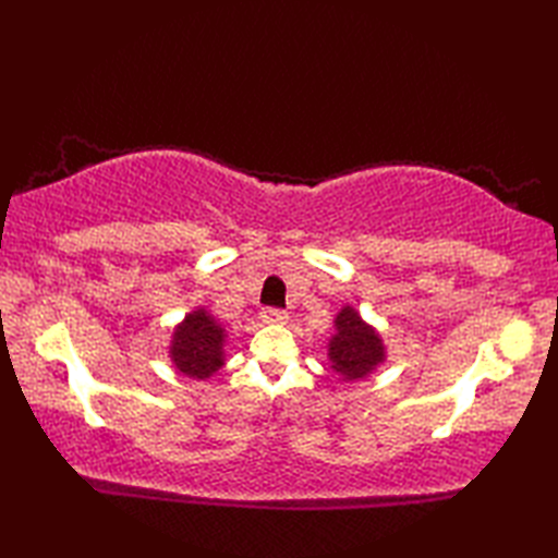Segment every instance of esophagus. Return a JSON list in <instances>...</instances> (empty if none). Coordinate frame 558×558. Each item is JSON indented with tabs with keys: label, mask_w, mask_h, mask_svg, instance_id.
I'll return each mask as SVG.
<instances>
[{
	"label": "esophagus",
	"mask_w": 558,
	"mask_h": 558,
	"mask_svg": "<svg viewBox=\"0 0 558 558\" xmlns=\"http://www.w3.org/2000/svg\"><path fill=\"white\" fill-rule=\"evenodd\" d=\"M260 322L268 326H282V324H288V312L272 310V306H268V310L260 312Z\"/></svg>",
	"instance_id": "obj_1"
}]
</instances>
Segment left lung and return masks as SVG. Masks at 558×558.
Returning a JSON list of instances; mask_svg holds the SVG:
<instances>
[{
    "label": "left lung",
    "instance_id": "obj_1",
    "mask_svg": "<svg viewBox=\"0 0 558 558\" xmlns=\"http://www.w3.org/2000/svg\"><path fill=\"white\" fill-rule=\"evenodd\" d=\"M333 326L336 333L328 340V360L330 369L340 374L342 381L369 376L386 360L381 336L364 322L354 306H342Z\"/></svg>",
    "mask_w": 558,
    "mask_h": 558
}]
</instances>
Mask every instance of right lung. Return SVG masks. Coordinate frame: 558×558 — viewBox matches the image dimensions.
I'll list each match as a JSON object with an SVG mask.
<instances>
[{"mask_svg": "<svg viewBox=\"0 0 558 558\" xmlns=\"http://www.w3.org/2000/svg\"><path fill=\"white\" fill-rule=\"evenodd\" d=\"M225 328L206 310L184 316L170 340V360L189 378L206 381L225 364Z\"/></svg>", "mask_w": 558, "mask_h": 558, "instance_id": "1", "label": "right lung"}]
</instances>
